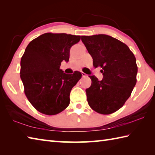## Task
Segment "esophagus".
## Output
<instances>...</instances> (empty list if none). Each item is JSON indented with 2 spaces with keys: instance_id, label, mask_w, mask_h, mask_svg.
<instances>
[{
  "instance_id": "esophagus-1",
  "label": "esophagus",
  "mask_w": 155,
  "mask_h": 155,
  "mask_svg": "<svg viewBox=\"0 0 155 155\" xmlns=\"http://www.w3.org/2000/svg\"><path fill=\"white\" fill-rule=\"evenodd\" d=\"M81 74H82V76H83V77H87V74H85L84 72H82Z\"/></svg>"
}]
</instances>
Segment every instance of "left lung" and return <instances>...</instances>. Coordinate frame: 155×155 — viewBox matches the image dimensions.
I'll list each match as a JSON object with an SVG mask.
<instances>
[{
    "label": "left lung",
    "instance_id": "1",
    "mask_svg": "<svg viewBox=\"0 0 155 155\" xmlns=\"http://www.w3.org/2000/svg\"><path fill=\"white\" fill-rule=\"evenodd\" d=\"M81 40L93 57V66L101 67L103 74L101 81L89 76L88 103L98 113H113L124 104L137 83L135 57L127 45L110 36H82Z\"/></svg>",
    "mask_w": 155,
    "mask_h": 155
}]
</instances>
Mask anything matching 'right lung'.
Listing matches in <instances>:
<instances>
[{"label":"right lung","mask_w":155,"mask_h":155,"mask_svg":"<svg viewBox=\"0 0 155 155\" xmlns=\"http://www.w3.org/2000/svg\"><path fill=\"white\" fill-rule=\"evenodd\" d=\"M80 36L47 32L32 40L21 61V78L28 100L36 109L47 115L64 110L70 103V93L81 79L80 72L65 74L60 69L68 61L72 45Z\"/></svg>","instance_id":"right-lung-1"}]
</instances>
